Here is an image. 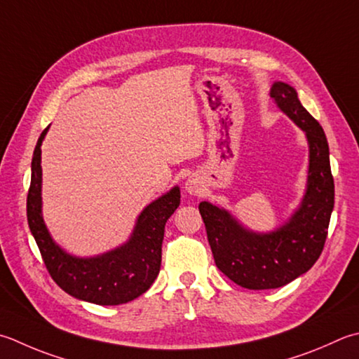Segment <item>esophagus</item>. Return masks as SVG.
<instances>
[{
  "instance_id": "esophagus-1",
  "label": "esophagus",
  "mask_w": 359,
  "mask_h": 359,
  "mask_svg": "<svg viewBox=\"0 0 359 359\" xmlns=\"http://www.w3.org/2000/svg\"><path fill=\"white\" fill-rule=\"evenodd\" d=\"M185 189L189 193V194H199L201 193V184L199 180L194 177V175H191V177H188L187 182H185Z\"/></svg>"
}]
</instances>
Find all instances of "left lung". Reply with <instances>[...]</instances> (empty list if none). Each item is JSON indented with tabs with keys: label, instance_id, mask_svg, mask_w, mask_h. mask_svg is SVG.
I'll use <instances>...</instances> for the list:
<instances>
[{
	"label": "left lung",
	"instance_id": "8db88e82",
	"mask_svg": "<svg viewBox=\"0 0 359 359\" xmlns=\"http://www.w3.org/2000/svg\"><path fill=\"white\" fill-rule=\"evenodd\" d=\"M269 95L306 135L310 163L300 205L285 224L263 233L244 227L226 208L207 201L199 203L217 269L248 290H273L310 271L324 249L334 207V182L324 129L300 104L296 88L273 82Z\"/></svg>",
	"mask_w": 359,
	"mask_h": 359
}]
</instances>
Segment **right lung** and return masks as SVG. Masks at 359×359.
<instances>
[{"label":"right lung","mask_w":359,"mask_h":359,"mask_svg":"<svg viewBox=\"0 0 359 359\" xmlns=\"http://www.w3.org/2000/svg\"><path fill=\"white\" fill-rule=\"evenodd\" d=\"M48 129L41 132L34 149L26 207L27 224L49 276L79 300L96 305L128 304L149 290L158 276L165 224L179 207L180 188H171L144 207L124 244L95 257L68 254L53 240L41 215V143Z\"/></svg>","instance_id":"right-lung-1"}]
</instances>
